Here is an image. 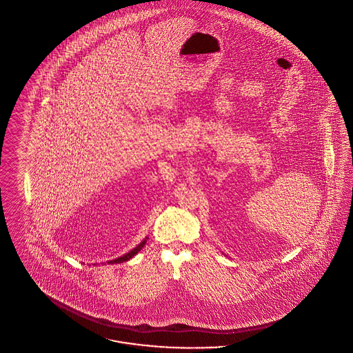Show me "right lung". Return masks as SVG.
Here are the masks:
<instances>
[{
    "label": "right lung",
    "mask_w": 353,
    "mask_h": 353,
    "mask_svg": "<svg viewBox=\"0 0 353 353\" xmlns=\"http://www.w3.org/2000/svg\"><path fill=\"white\" fill-rule=\"evenodd\" d=\"M147 239L148 238H145V239L141 241V244H138L134 250H131L128 254H123V256H121V257H118V259H115V260H112V261H109V264H119V263H123V261H127V260H130L131 257H134L135 254H138L139 251H141V248L144 247V244L147 243Z\"/></svg>",
    "instance_id": "1"
}]
</instances>
